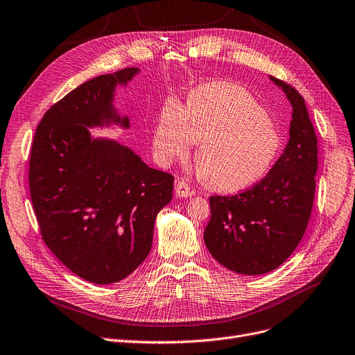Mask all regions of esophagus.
I'll return each mask as SVG.
<instances>
[{"instance_id": "obj_1", "label": "esophagus", "mask_w": 355, "mask_h": 355, "mask_svg": "<svg viewBox=\"0 0 355 355\" xmlns=\"http://www.w3.org/2000/svg\"><path fill=\"white\" fill-rule=\"evenodd\" d=\"M175 194L178 196V197H190V196H193V190H191V187L189 186V184L184 181V180H178L177 182H175Z\"/></svg>"}]
</instances>
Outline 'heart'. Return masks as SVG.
Wrapping results in <instances>:
<instances>
[{
  "label": "heart",
  "mask_w": 355,
  "mask_h": 355,
  "mask_svg": "<svg viewBox=\"0 0 355 355\" xmlns=\"http://www.w3.org/2000/svg\"><path fill=\"white\" fill-rule=\"evenodd\" d=\"M198 171L218 191L234 193L263 180L280 155L283 137L245 88L210 83L196 88L186 107L168 100L153 128V157L161 166L186 159L196 144Z\"/></svg>",
  "instance_id": "b5f03b06"
}]
</instances>
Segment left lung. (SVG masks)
I'll use <instances>...</instances> for the list:
<instances>
[{"instance_id": "1", "label": "left lung", "mask_w": 355, "mask_h": 355, "mask_svg": "<svg viewBox=\"0 0 355 355\" xmlns=\"http://www.w3.org/2000/svg\"><path fill=\"white\" fill-rule=\"evenodd\" d=\"M293 107L290 139L271 171L235 196L210 197L205 243L219 264L239 274H266L295 252L313 207L318 137L303 97L274 78Z\"/></svg>"}]
</instances>
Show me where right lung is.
I'll return each mask as SVG.
<instances>
[{"instance_id":"1","label":"right lung","mask_w":355,"mask_h":355,"mask_svg":"<svg viewBox=\"0 0 355 355\" xmlns=\"http://www.w3.org/2000/svg\"><path fill=\"white\" fill-rule=\"evenodd\" d=\"M139 68L100 75L44 113L30 152L28 184L40 234L55 257L81 279L117 283L148 257L158 211L173 198L174 177L148 166L87 128L117 123L116 85Z\"/></svg>"}]
</instances>
